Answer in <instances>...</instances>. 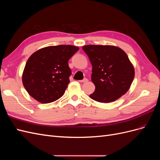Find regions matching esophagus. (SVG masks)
Returning a JSON list of instances; mask_svg holds the SVG:
<instances>
[{"mask_svg":"<svg viewBox=\"0 0 160 160\" xmlns=\"http://www.w3.org/2000/svg\"><path fill=\"white\" fill-rule=\"evenodd\" d=\"M79 81L81 82V83H85V82H88V79H87V78H84L83 80H80Z\"/></svg>","mask_w":160,"mask_h":160,"instance_id":"obj_1","label":"esophagus"}]
</instances>
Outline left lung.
<instances>
[{"label":"left lung","instance_id":"8db88e82","mask_svg":"<svg viewBox=\"0 0 160 160\" xmlns=\"http://www.w3.org/2000/svg\"><path fill=\"white\" fill-rule=\"evenodd\" d=\"M82 49L92 65L91 81L95 86L89 98L98 102L110 103L126 93L135 75L126 53L111 45H85Z\"/></svg>","mask_w":160,"mask_h":160}]
</instances>
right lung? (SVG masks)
Segmentation results:
<instances>
[{
	"instance_id": "1",
	"label": "right lung",
	"mask_w": 160,
	"mask_h": 160,
	"mask_svg": "<svg viewBox=\"0 0 160 160\" xmlns=\"http://www.w3.org/2000/svg\"><path fill=\"white\" fill-rule=\"evenodd\" d=\"M79 49L61 45L42 48L28 58L22 83L32 98L42 103L53 102L63 95L69 83L70 58Z\"/></svg>"
}]
</instances>
